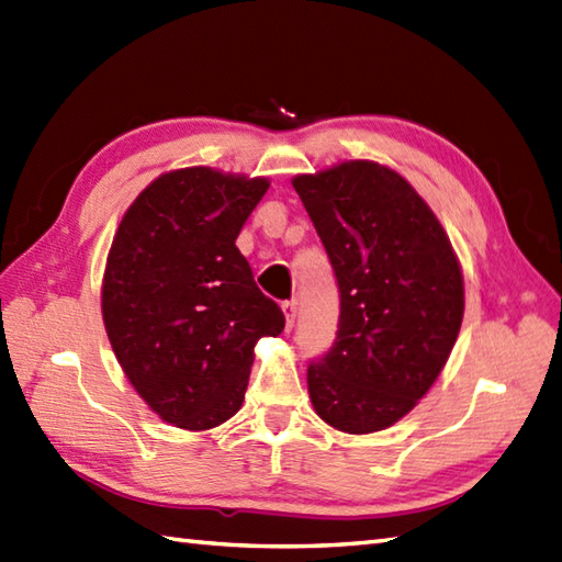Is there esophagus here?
I'll return each instance as SVG.
<instances>
[{
	"mask_svg": "<svg viewBox=\"0 0 562 562\" xmlns=\"http://www.w3.org/2000/svg\"><path fill=\"white\" fill-rule=\"evenodd\" d=\"M281 310H283V315H285V329H293V324H295V313H297V307H295V303L293 301H285L283 305H281Z\"/></svg>",
	"mask_w": 562,
	"mask_h": 562,
	"instance_id": "34e87169",
	"label": "esophagus"
}]
</instances>
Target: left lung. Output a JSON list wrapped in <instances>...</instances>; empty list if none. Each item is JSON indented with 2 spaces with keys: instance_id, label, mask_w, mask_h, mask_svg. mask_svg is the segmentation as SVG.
Wrapping results in <instances>:
<instances>
[{
  "instance_id": "left-lung-1",
  "label": "left lung",
  "mask_w": 562,
  "mask_h": 562,
  "mask_svg": "<svg viewBox=\"0 0 562 562\" xmlns=\"http://www.w3.org/2000/svg\"><path fill=\"white\" fill-rule=\"evenodd\" d=\"M293 187L339 281L331 351L307 368L315 414L348 435L402 420L438 380L464 319V277L442 223L375 160H341Z\"/></svg>"
}]
</instances>
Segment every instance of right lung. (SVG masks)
I'll return each instance as SVG.
<instances>
[{
	"instance_id": "add662e5",
	"label": "right lung",
	"mask_w": 562,
	"mask_h": 562,
	"mask_svg": "<svg viewBox=\"0 0 562 562\" xmlns=\"http://www.w3.org/2000/svg\"><path fill=\"white\" fill-rule=\"evenodd\" d=\"M267 178L206 166L158 176L112 238L101 310L130 384L170 426L204 432L238 414L255 346L283 331L235 247Z\"/></svg>"
}]
</instances>
